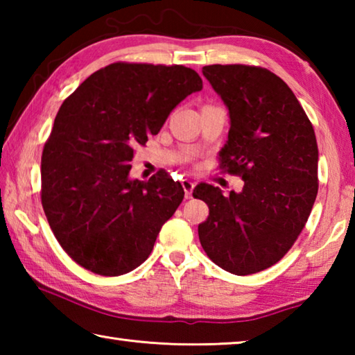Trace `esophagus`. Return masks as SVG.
I'll return each instance as SVG.
<instances>
[{
    "label": "esophagus",
    "mask_w": 355,
    "mask_h": 355,
    "mask_svg": "<svg viewBox=\"0 0 355 355\" xmlns=\"http://www.w3.org/2000/svg\"><path fill=\"white\" fill-rule=\"evenodd\" d=\"M182 184H183L186 199H191V197H192V189H194V182H191V180H183Z\"/></svg>",
    "instance_id": "obj_1"
}]
</instances>
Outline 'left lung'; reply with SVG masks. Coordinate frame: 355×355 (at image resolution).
Masks as SVG:
<instances>
[{"mask_svg": "<svg viewBox=\"0 0 355 355\" xmlns=\"http://www.w3.org/2000/svg\"><path fill=\"white\" fill-rule=\"evenodd\" d=\"M203 75L230 114L219 167L244 180L224 196L200 183L192 196L209 208L199 239L209 260L249 275L280 261L305 227L318 194L313 125L286 83L255 65H205Z\"/></svg>", "mask_w": 355, "mask_h": 355, "instance_id": "left-lung-1", "label": "left lung"}]
</instances>
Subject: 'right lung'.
Here are the masks:
<instances>
[{
	"label": "right lung",
	"mask_w": 355,
	"mask_h": 355,
	"mask_svg": "<svg viewBox=\"0 0 355 355\" xmlns=\"http://www.w3.org/2000/svg\"><path fill=\"white\" fill-rule=\"evenodd\" d=\"M197 91L202 78L184 65L114 62L59 107L42 153L40 199L58 243L84 269L116 277L153 250L184 191L166 171L130 180V163Z\"/></svg>",
	"instance_id": "obj_1"
}]
</instances>
